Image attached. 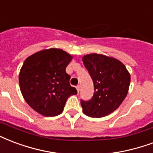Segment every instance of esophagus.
<instances>
[{
  "mask_svg": "<svg viewBox=\"0 0 153 153\" xmlns=\"http://www.w3.org/2000/svg\"><path fill=\"white\" fill-rule=\"evenodd\" d=\"M76 90H77V92H78V93H79V91H80V89H81V86L78 85H76Z\"/></svg>",
  "mask_w": 153,
  "mask_h": 153,
  "instance_id": "obj_1",
  "label": "esophagus"
}]
</instances>
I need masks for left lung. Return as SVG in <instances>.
I'll use <instances>...</instances> for the list:
<instances>
[{
	"instance_id": "1",
	"label": "left lung",
	"mask_w": 153,
	"mask_h": 153,
	"mask_svg": "<svg viewBox=\"0 0 153 153\" xmlns=\"http://www.w3.org/2000/svg\"><path fill=\"white\" fill-rule=\"evenodd\" d=\"M82 61L94 86L91 99L81 100L83 113L93 118L105 117L118 109L127 97L131 75L121 61L105 55H85Z\"/></svg>"
}]
</instances>
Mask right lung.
<instances>
[{"instance_id": "obj_1", "label": "right lung", "mask_w": 153, "mask_h": 153, "mask_svg": "<svg viewBox=\"0 0 153 153\" xmlns=\"http://www.w3.org/2000/svg\"><path fill=\"white\" fill-rule=\"evenodd\" d=\"M72 56L62 49L49 48L30 56L19 72V86L30 107L46 117L61 114L66 101L77 94L65 71Z\"/></svg>"}]
</instances>
